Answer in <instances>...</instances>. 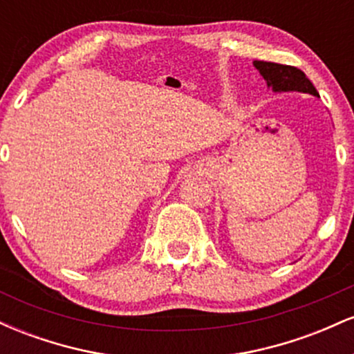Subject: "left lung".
I'll return each instance as SVG.
<instances>
[{
    "mask_svg": "<svg viewBox=\"0 0 354 354\" xmlns=\"http://www.w3.org/2000/svg\"><path fill=\"white\" fill-rule=\"evenodd\" d=\"M254 66L266 80L268 86L273 88V91H301L319 96L311 81L298 68L270 63V61H254Z\"/></svg>",
    "mask_w": 354,
    "mask_h": 354,
    "instance_id": "8db88e82",
    "label": "left lung"
}]
</instances>
